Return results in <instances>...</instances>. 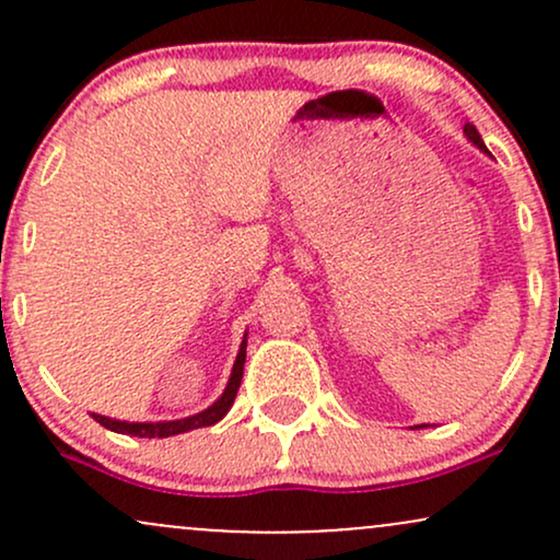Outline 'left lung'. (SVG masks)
<instances>
[{"instance_id": "obj_1", "label": "left lung", "mask_w": 560, "mask_h": 560, "mask_svg": "<svg viewBox=\"0 0 560 560\" xmlns=\"http://www.w3.org/2000/svg\"><path fill=\"white\" fill-rule=\"evenodd\" d=\"M464 133L468 137V141H474V144H477L479 150H485V152H487V147H485V141H481V137H479L477 126H474V124H466V126H464Z\"/></svg>"}]
</instances>
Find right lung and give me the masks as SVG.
I'll return each mask as SVG.
<instances>
[{
	"mask_svg": "<svg viewBox=\"0 0 560 560\" xmlns=\"http://www.w3.org/2000/svg\"><path fill=\"white\" fill-rule=\"evenodd\" d=\"M244 358H247V339H244L242 347H240V355H236V363H234V371H231V378L226 384V389H223V395L218 397V400L210 405L208 410H202V413L197 416H189V419H182V421H158V423H128V421H115V419H107V416H100V413H92V419L96 423H102L105 429H110V432H118V434H131V436H173V434H184V432H191V429H199V427H213L223 419V416L229 413V408L234 405V397H236V389H240L242 384V371H244Z\"/></svg>",
	"mask_w": 560,
	"mask_h": 560,
	"instance_id": "obj_1",
	"label": "right lung"
}]
</instances>
